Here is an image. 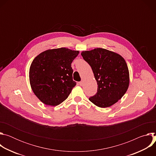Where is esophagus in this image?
Returning <instances> with one entry per match:
<instances>
[{
    "label": "esophagus",
    "mask_w": 156,
    "mask_h": 156,
    "mask_svg": "<svg viewBox=\"0 0 156 156\" xmlns=\"http://www.w3.org/2000/svg\"><path fill=\"white\" fill-rule=\"evenodd\" d=\"M79 84H80V86H83V81H81L79 82Z\"/></svg>",
    "instance_id": "esophagus-1"
}]
</instances>
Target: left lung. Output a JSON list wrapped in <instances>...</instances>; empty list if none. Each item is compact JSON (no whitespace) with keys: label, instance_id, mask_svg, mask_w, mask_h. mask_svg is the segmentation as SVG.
<instances>
[{"label":"left lung","instance_id":"1","mask_svg":"<svg viewBox=\"0 0 156 156\" xmlns=\"http://www.w3.org/2000/svg\"><path fill=\"white\" fill-rule=\"evenodd\" d=\"M84 60L91 66L98 84L97 93L90 101L98 107H110L126 92L129 75L125 59L119 54L102 48L81 52Z\"/></svg>","mask_w":156,"mask_h":156}]
</instances>
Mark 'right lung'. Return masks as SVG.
Instances as JSON below:
<instances>
[{"label":"right lung","instance_id":"right-lung-1","mask_svg":"<svg viewBox=\"0 0 156 156\" xmlns=\"http://www.w3.org/2000/svg\"><path fill=\"white\" fill-rule=\"evenodd\" d=\"M78 54V51L62 48L45 51L34 58L30 68V83L42 103L55 106L69 97L76 84L73 80L72 63Z\"/></svg>","mask_w":156,"mask_h":156}]
</instances>
